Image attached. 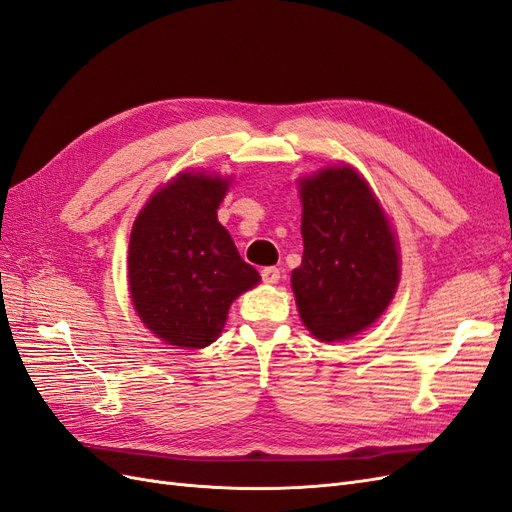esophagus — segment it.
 Instances as JSON below:
<instances>
[{"label": "esophagus", "instance_id": "1", "mask_svg": "<svg viewBox=\"0 0 512 512\" xmlns=\"http://www.w3.org/2000/svg\"><path fill=\"white\" fill-rule=\"evenodd\" d=\"M261 280H263V283H268V285H276L278 280H280L278 268H274V266L263 268V270H261Z\"/></svg>", "mask_w": 512, "mask_h": 512}]
</instances>
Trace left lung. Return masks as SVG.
I'll return each mask as SVG.
<instances>
[{"label": "left lung", "mask_w": 512, "mask_h": 512, "mask_svg": "<svg viewBox=\"0 0 512 512\" xmlns=\"http://www.w3.org/2000/svg\"><path fill=\"white\" fill-rule=\"evenodd\" d=\"M302 266L291 274L310 334L334 342L383 315L400 278L389 221L368 183L351 166L300 180Z\"/></svg>", "instance_id": "left-lung-1"}]
</instances>
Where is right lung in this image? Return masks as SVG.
<instances>
[{
    "label": "right lung",
    "instance_id": "right-lung-1",
    "mask_svg": "<svg viewBox=\"0 0 512 512\" xmlns=\"http://www.w3.org/2000/svg\"><path fill=\"white\" fill-rule=\"evenodd\" d=\"M227 180L178 174L159 189L131 229L129 291L140 319L180 349L221 334L238 295L259 283L217 219Z\"/></svg>",
    "mask_w": 512,
    "mask_h": 512
}]
</instances>
